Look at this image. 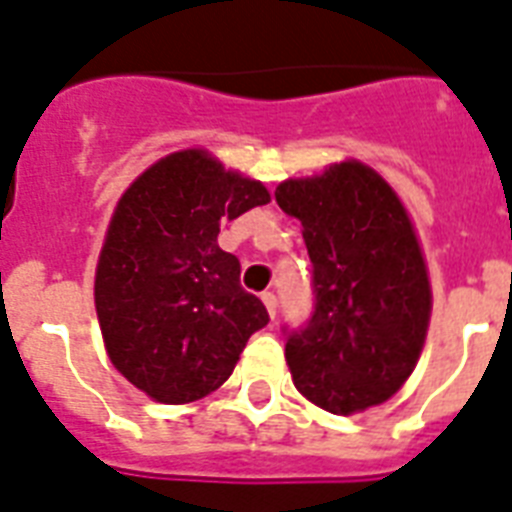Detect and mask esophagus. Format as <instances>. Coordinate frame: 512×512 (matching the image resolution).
Masks as SVG:
<instances>
[{"label":"esophagus","mask_w":512,"mask_h":512,"mask_svg":"<svg viewBox=\"0 0 512 512\" xmlns=\"http://www.w3.org/2000/svg\"><path fill=\"white\" fill-rule=\"evenodd\" d=\"M263 303L268 308V317H276V295L273 292H263Z\"/></svg>","instance_id":"obj_1"}]
</instances>
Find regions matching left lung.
Wrapping results in <instances>:
<instances>
[{
    "label": "left lung",
    "instance_id": "obj_1",
    "mask_svg": "<svg viewBox=\"0 0 512 512\" xmlns=\"http://www.w3.org/2000/svg\"><path fill=\"white\" fill-rule=\"evenodd\" d=\"M276 204L300 220L314 263L317 311L284 349L298 392L335 416L386 403L411 378L432 317L411 214L395 187L354 158L284 179Z\"/></svg>",
    "mask_w": 512,
    "mask_h": 512
}]
</instances>
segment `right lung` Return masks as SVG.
I'll return each instance as SVG.
<instances>
[{
  "instance_id": "1",
  "label": "right lung",
  "mask_w": 512,
  "mask_h": 512,
  "mask_svg": "<svg viewBox=\"0 0 512 512\" xmlns=\"http://www.w3.org/2000/svg\"><path fill=\"white\" fill-rule=\"evenodd\" d=\"M268 201L260 179L204 147L169 152L120 195L93 300L109 362L155 403L217 392L268 325L260 298L241 290L239 257L217 244L222 222Z\"/></svg>"
}]
</instances>
